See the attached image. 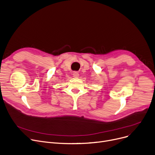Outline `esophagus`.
Returning <instances> with one entry per match:
<instances>
[{"label": "esophagus", "instance_id": "34e87169", "mask_svg": "<svg viewBox=\"0 0 155 155\" xmlns=\"http://www.w3.org/2000/svg\"><path fill=\"white\" fill-rule=\"evenodd\" d=\"M73 77L75 78H77L79 77V73L78 72H76V71L73 72Z\"/></svg>", "mask_w": 155, "mask_h": 155}]
</instances>
